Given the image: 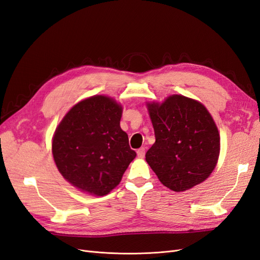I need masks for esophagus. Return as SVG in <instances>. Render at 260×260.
I'll return each instance as SVG.
<instances>
[{"label":"esophagus","mask_w":260,"mask_h":260,"mask_svg":"<svg viewBox=\"0 0 260 260\" xmlns=\"http://www.w3.org/2000/svg\"><path fill=\"white\" fill-rule=\"evenodd\" d=\"M137 154H138V157H140V158H143L144 155H145V148L144 147L139 148L137 151Z\"/></svg>","instance_id":"1"}]
</instances>
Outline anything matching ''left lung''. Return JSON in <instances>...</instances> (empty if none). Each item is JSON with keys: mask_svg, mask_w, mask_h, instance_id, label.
I'll return each mask as SVG.
<instances>
[{"mask_svg": "<svg viewBox=\"0 0 260 260\" xmlns=\"http://www.w3.org/2000/svg\"><path fill=\"white\" fill-rule=\"evenodd\" d=\"M155 143L145 159L160 182L182 192L205 181L215 169L220 137L211 115L200 102L171 95L147 104Z\"/></svg>", "mask_w": 260, "mask_h": 260, "instance_id": "8db88e82", "label": "left lung"}]
</instances>
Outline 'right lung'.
Masks as SVG:
<instances>
[{
	"label": "right lung",
	"instance_id": "right-lung-1",
	"mask_svg": "<svg viewBox=\"0 0 260 260\" xmlns=\"http://www.w3.org/2000/svg\"><path fill=\"white\" fill-rule=\"evenodd\" d=\"M122 107L95 95L76 104L55 130L52 152L61 176L80 191L103 196L121 181L137 153L120 128Z\"/></svg>",
	"mask_w": 260,
	"mask_h": 260
}]
</instances>
